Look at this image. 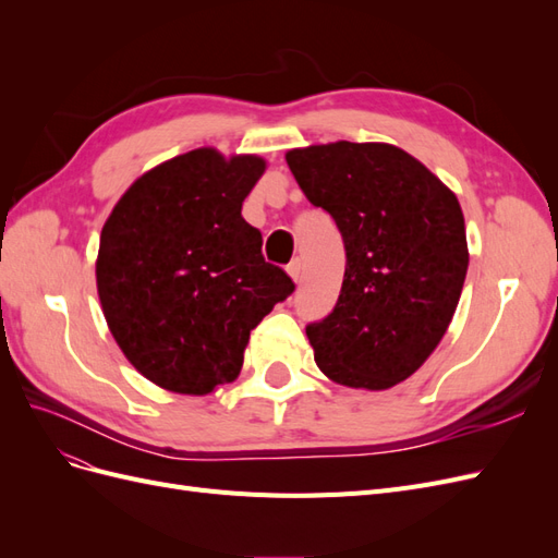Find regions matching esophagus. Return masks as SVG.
<instances>
[{"mask_svg":"<svg viewBox=\"0 0 558 558\" xmlns=\"http://www.w3.org/2000/svg\"><path fill=\"white\" fill-rule=\"evenodd\" d=\"M286 272H289V277L298 283V281H300V275H302V265H300V260H293L289 267H286Z\"/></svg>","mask_w":558,"mask_h":558,"instance_id":"34e87169","label":"esophagus"}]
</instances>
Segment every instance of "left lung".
I'll return each mask as SVG.
<instances>
[{
	"mask_svg": "<svg viewBox=\"0 0 558 558\" xmlns=\"http://www.w3.org/2000/svg\"><path fill=\"white\" fill-rule=\"evenodd\" d=\"M286 162L347 251L332 314L307 326L314 361L335 384L386 391L428 361L459 305L470 260L459 197L384 142L291 148Z\"/></svg>",
	"mask_w": 558,
	"mask_h": 558,
	"instance_id": "1",
	"label": "left lung"
}]
</instances>
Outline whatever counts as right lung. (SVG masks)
<instances>
[{
  "instance_id": "right-lung-1",
  "label": "right lung",
  "mask_w": 558,
  "mask_h": 558,
  "mask_svg": "<svg viewBox=\"0 0 558 558\" xmlns=\"http://www.w3.org/2000/svg\"><path fill=\"white\" fill-rule=\"evenodd\" d=\"M265 167L202 146L144 172L107 218L99 305L125 359L165 391L207 396L238 379L251 330L295 289L242 218Z\"/></svg>"
}]
</instances>
